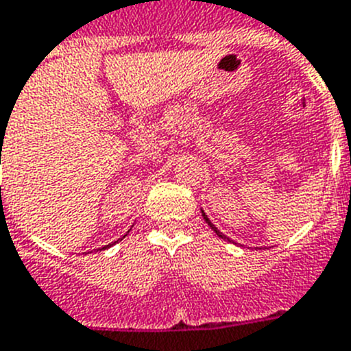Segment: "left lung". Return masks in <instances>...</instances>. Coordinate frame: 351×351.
<instances>
[{"label": "left lung", "instance_id": "obj_1", "mask_svg": "<svg viewBox=\"0 0 351 351\" xmlns=\"http://www.w3.org/2000/svg\"><path fill=\"white\" fill-rule=\"evenodd\" d=\"M203 219H205V221H206V222H208V226H210V228H212V230H213V231H215V233H217V234H219V237H221V239H226V237H224V234H222V233H221V231H219V230H217V228L213 226L212 222H210V219H208V217H206L205 213H203ZM226 240H228V239H226Z\"/></svg>", "mask_w": 351, "mask_h": 351}]
</instances>
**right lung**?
I'll return each instance as SVG.
<instances>
[{
  "instance_id": "obj_1",
  "label": "right lung",
  "mask_w": 351,
  "mask_h": 351,
  "mask_svg": "<svg viewBox=\"0 0 351 351\" xmlns=\"http://www.w3.org/2000/svg\"><path fill=\"white\" fill-rule=\"evenodd\" d=\"M108 247H111V245H106V247H102V249H108Z\"/></svg>"
}]
</instances>
